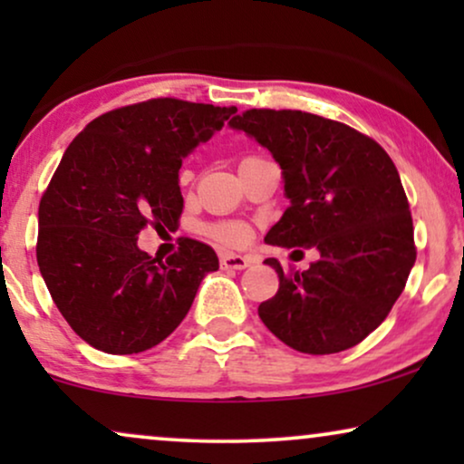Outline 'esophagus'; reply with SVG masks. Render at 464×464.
I'll use <instances>...</instances> for the list:
<instances>
[{
  "label": "esophagus",
  "mask_w": 464,
  "mask_h": 464,
  "mask_svg": "<svg viewBox=\"0 0 464 464\" xmlns=\"http://www.w3.org/2000/svg\"><path fill=\"white\" fill-rule=\"evenodd\" d=\"M219 262L224 270H245L251 266V257L237 256V253H221Z\"/></svg>",
  "instance_id": "1"
}]
</instances>
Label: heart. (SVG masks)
<instances>
[{
	"label": "heart",
	"instance_id": "1",
	"mask_svg": "<svg viewBox=\"0 0 464 464\" xmlns=\"http://www.w3.org/2000/svg\"><path fill=\"white\" fill-rule=\"evenodd\" d=\"M211 234L213 238L226 245H243L246 237H249V232H246V227L240 221H224V224L213 226Z\"/></svg>",
	"mask_w": 464,
	"mask_h": 464
}]
</instances>
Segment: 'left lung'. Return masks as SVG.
I'll list each match as a JSON object with an SVG mask.
<instances>
[{
    "instance_id": "1",
    "label": "left lung",
    "mask_w": 464,
    "mask_h": 464,
    "mask_svg": "<svg viewBox=\"0 0 464 464\" xmlns=\"http://www.w3.org/2000/svg\"><path fill=\"white\" fill-rule=\"evenodd\" d=\"M230 129L256 139L281 167L289 207L266 243L319 251V262L291 276L266 259L278 291L259 304V319L300 353L359 344L391 313L416 262L395 164L373 139L306 111L249 110Z\"/></svg>"
}]
</instances>
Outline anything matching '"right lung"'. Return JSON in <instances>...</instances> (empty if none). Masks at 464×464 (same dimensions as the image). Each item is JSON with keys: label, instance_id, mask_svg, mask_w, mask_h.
<instances>
[{"label": "right lung", "instance_id": "right-lung-1", "mask_svg": "<svg viewBox=\"0 0 464 464\" xmlns=\"http://www.w3.org/2000/svg\"><path fill=\"white\" fill-rule=\"evenodd\" d=\"M232 113L237 107L143 101L92 120L63 154L37 211V266L56 308L97 351L160 344L219 268L198 240L183 238L164 264L137 240L148 226L175 230L183 158Z\"/></svg>", "mask_w": 464, "mask_h": 464}]
</instances>
